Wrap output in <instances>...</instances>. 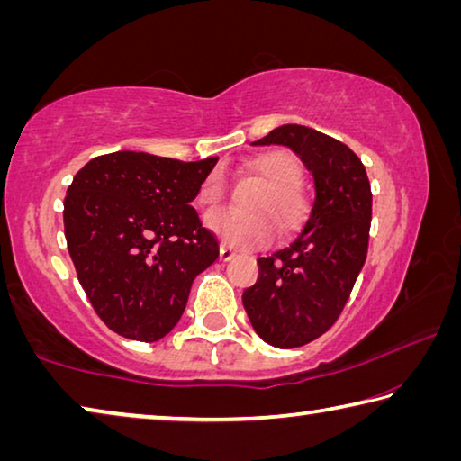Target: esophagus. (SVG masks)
<instances>
[{
    "instance_id": "esophagus-1",
    "label": "esophagus",
    "mask_w": 461,
    "mask_h": 461,
    "mask_svg": "<svg viewBox=\"0 0 461 461\" xmlns=\"http://www.w3.org/2000/svg\"><path fill=\"white\" fill-rule=\"evenodd\" d=\"M220 258H221L223 262H230V260L236 258V252H233V249H231L230 246L221 244V246H220Z\"/></svg>"
}]
</instances>
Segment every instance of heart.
<instances>
[{
  "instance_id": "obj_1",
  "label": "heart",
  "mask_w": 461,
  "mask_h": 461,
  "mask_svg": "<svg viewBox=\"0 0 461 461\" xmlns=\"http://www.w3.org/2000/svg\"><path fill=\"white\" fill-rule=\"evenodd\" d=\"M248 168L260 176L264 189L254 201L258 213H244L236 209H213L205 215V225L225 244L238 249H252L270 244L276 236V224L283 233H294L309 217V199L299 178V162L285 150H272L256 156ZM225 194V183L220 173H212L201 183L197 193L199 205H217Z\"/></svg>"
}]
</instances>
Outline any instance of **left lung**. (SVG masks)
<instances>
[{
	"label": "left lung",
	"instance_id": "obj_1",
	"mask_svg": "<svg viewBox=\"0 0 461 461\" xmlns=\"http://www.w3.org/2000/svg\"><path fill=\"white\" fill-rule=\"evenodd\" d=\"M254 146L280 144L299 154L315 178L309 220L288 248L258 258L260 275L244 291L254 331L275 348H299L338 321L366 262L372 191L362 160L313 128L286 123Z\"/></svg>",
	"mask_w": 461,
	"mask_h": 461
}]
</instances>
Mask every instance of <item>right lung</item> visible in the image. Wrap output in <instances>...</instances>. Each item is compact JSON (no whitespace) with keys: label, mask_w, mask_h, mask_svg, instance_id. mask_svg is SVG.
I'll list each match as a JSON object with an SVG mask.
<instances>
[{"label":"right lung","mask_w":461,"mask_h":461,"mask_svg":"<svg viewBox=\"0 0 461 461\" xmlns=\"http://www.w3.org/2000/svg\"><path fill=\"white\" fill-rule=\"evenodd\" d=\"M215 162L122 150L75 175L62 212L68 254L112 331L146 343L165 338L194 276L217 260V240L191 207Z\"/></svg>","instance_id":"right-lung-1"}]
</instances>
